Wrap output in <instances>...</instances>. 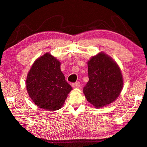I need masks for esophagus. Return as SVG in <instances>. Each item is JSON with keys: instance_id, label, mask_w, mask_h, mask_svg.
I'll list each match as a JSON object with an SVG mask.
<instances>
[{"instance_id": "obj_1", "label": "esophagus", "mask_w": 147, "mask_h": 147, "mask_svg": "<svg viewBox=\"0 0 147 147\" xmlns=\"http://www.w3.org/2000/svg\"><path fill=\"white\" fill-rule=\"evenodd\" d=\"M80 87V82H76L74 83V84H72V87L74 88V89H78Z\"/></svg>"}]
</instances>
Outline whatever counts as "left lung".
Segmentation results:
<instances>
[{"label": "left lung", "instance_id": "1", "mask_svg": "<svg viewBox=\"0 0 147 147\" xmlns=\"http://www.w3.org/2000/svg\"><path fill=\"white\" fill-rule=\"evenodd\" d=\"M87 65L89 82L84 88L87 100L98 109L114 102L123 86L118 63L107 54L100 52L90 58Z\"/></svg>", "mask_w": 147, "mask_h": 147}]
</instances>
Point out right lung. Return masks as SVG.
I'll list each match as a JSON object with an SVG mask.
<instances>
[{"label":"right lung","mask_w":147,"mask_h":147,"mask_svg":"<svg viewBox=\"0 0 147 147\" xmlns=\"http://www.w3.org/2000/svg\"><path fill=\"white\" fill-rule=\"evenodd\" d=\"M60 62L49 53L37 58L29 71L26 89L32 101L47 111L59 110L73 90L61 71Z\"/></svg>","instance_id":"obj_1"}]
</instances>
